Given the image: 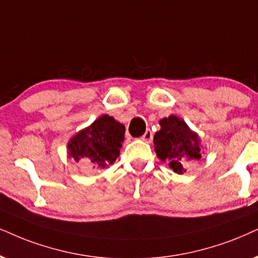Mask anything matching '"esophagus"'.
I'll return each instance as SVG.
<instances>
[{"mask_svg": "<svg viewBox=\"0 0 258 258\" xmlns=\"http://www.w3.org/2000/svg\"><path fill=\"white\" fill-rule=\"evenodd\" d=\"M152 138H153L152 132L150 131V130H148V131L144 133V136L142 137V140H144V142H146V143H151L152 142Z\"/></svg>", "mask_w": 258, "mask_h": 258, "instance_id": "obj_1", "label": "esophagus"}]
</instances>
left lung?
Returning <instances> with one entry per match:
<instances>
[{
  "instance_id": "8db88e82",
  "label": "left lung",
  "mask_w": 258,
  "mask_h": 258,
  "mask_svg": "<svg viewBox=\"0 0 258 258\" xmlns=\"http://www.w3.org/2000/svg\"><path fill=\"white\" fill-rule=\"evenodd\" d=\"M161 130L155 133L153 144L157 157L167 162L176 174L182 175L201 158V139L183 119L172 114L159 120Z\"/></svg>"
}]
</instances>
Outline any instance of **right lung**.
Returning <instances> with one entry per match:
<instances>
[{"instance_id": "add662e5", "label": "right lung", "mask_w": 258, "mask_h": 258, "mask_svg": "<svg viewBox=\"0 0 258 258\" xmlns=\"http://www.w3.org/2000/svg\"><path fill=\"white\" fill-rule=\"evenodd\" d=\"M123 135L125 126L103 114L69 140L68 155L93 169L108 168L118 158Z\"/></svg>"}]
</instances>
